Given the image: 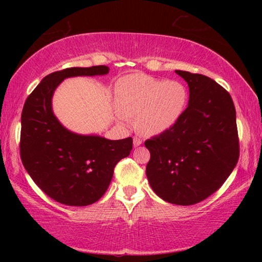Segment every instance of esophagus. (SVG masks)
Wrapping results in <instances>:
<instances>
[{"mask_svg":"<svg viewBox=\"0 0 262 262\" xmlns=\"http://www.w3.org/2000/svg\"><path fill=\"white\" fill-rule=\"evenodd\" d=\"M133 144H134V147H139V145L142 144V140L140 137H134V140H133Z\"/></svg>","mask_w":262,"mask_h":262,"instance_id":"34e87169","label":"esophagus"}]
</instances>
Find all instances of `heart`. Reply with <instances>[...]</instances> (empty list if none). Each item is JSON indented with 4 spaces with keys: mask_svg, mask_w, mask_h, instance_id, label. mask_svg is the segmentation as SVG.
Instances as JSON below:
<instances>
[{
    "mask_svg": "<svg viewBox=\"0 0 262 262\" xmlns=\"http://www.w3.org/2000/svg\"><path fill=\"white\" fill-rule=\"evenodd\" d=\"M187 103L188 90L179 81L137 73L115 84L119 120L127 123V119H135L137 129L147 136L170 130L183 117Z\"/></svg>",
    "mask_w": 262,
    "mask_h": 262,
    "instance_id": "obj_1",
    "label": "heart"
}]
</instances>
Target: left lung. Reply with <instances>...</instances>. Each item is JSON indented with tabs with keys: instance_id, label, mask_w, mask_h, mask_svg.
Instances as JSON below:
<instances>
[{
	"instance_id": "obj_1",
	"label": "left lung",
	"mask_w": 262,
	"mask_h": 262,
	"mask_svg": "<svg viewBox=\"0 0 262 262\" xmlns=\"http://www.w3.org/2000/svg\"><path fill=\"white\" fill-rule=\"evenodd\" d=\"M176 73L188 84V106L170 130L145 141L150 151L145 173L164 201L190 206L215 193L236 166V110L229 92L214 79Z\"/></svg>"
}]
</instances>
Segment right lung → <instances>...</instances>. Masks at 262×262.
<instances>
[{
  "label": "right lung",
  "mask_w": 262,
  "mask_h": 262,
  "mask_svg": "<svg viewBox=\"0 0 262 262\" xmlns=\"http://www.w3.org/2000/svg\"><path fill=\"white\" fill-rule=\"evenodd\" d=\"M106 66L74 67L52 73L26 99L21 112L20 158L39 188L62 205L83 207L98 201L127 157L133 139L108 140L66 128L52 107L53 95L66 78L107 75Z\"/></svg>",
  "instance_id": "right-lung-1"
}]
</instances>
